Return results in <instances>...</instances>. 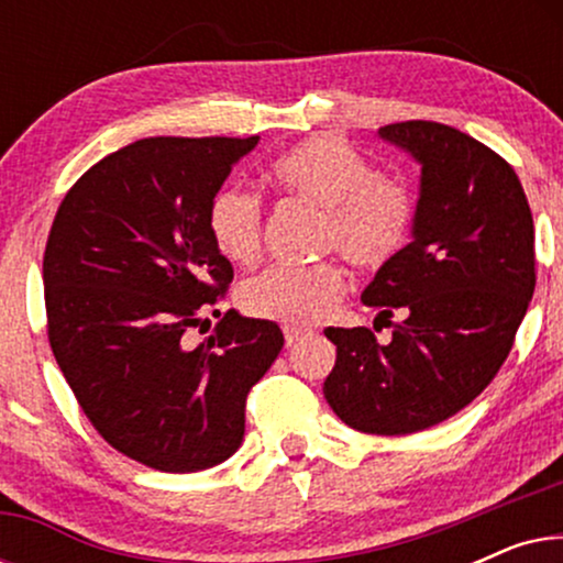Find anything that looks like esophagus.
Here are the masks:
<instances>
[{"mask_svg": "<svg viewBox=\"0 0 563 563\" xmlns=\"http://www.w3.org/2000/svg\"><path fill=\"white\" fill-rule=\"evenodd\" d=\"M310 333L307 330H299V328H284V341H287V345L291 349V345H297L302 338H307Z\"/></svg>", "mask_w": 563, "mask_h": 563, "instance_id": "obj_1", "label": "esophagus"}]
</instances>
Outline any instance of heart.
Listing matches in <instances>:
<instances>
[{
	"label": "heart",
	"mask_w": 563,
	"mask_h": 563,
	"mask_svg": "<svg viewBox=\"0 0 563 563\" xmlns=\"http://www.w3.org/2000/svg\"><path fill=\"white\" fill-rule=\"evenodd\" d=\"M272 179L287 195L322 210L320 249H338L353 266L382 268L410 241L418 202L407 184L376 176L368 161L341 137L318 135L272 164ZM261 199L256 191L222 187L207 210L212 243L233 264L249 266L261 251ZM335 261L314 266H272L243 284V310L261 320L307 328L328 318L345 291Z\"/></svg>",
	"instance_id": "1"
}]
</instances>
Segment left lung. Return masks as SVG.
Here are the masks:
<instances>
[{"label": "left lung", "instance_id": "8db88e82", "mask_svg": "<svg viewBox=\"0 0 563 563\" xmlns=\"http://www.w3.org/2000/svg\"><path fill=\"white\" fill-rule=\"evenodd\" d=\"M379 137L420 164L412 241L376 272L364 305L402 314L387 345L328 328L325 399L361 433H418L479 397L512 349L536 289V233L518 174L456 128L407 120Z\"/></svg>", "mask_w": 563, "mask_h": 563}]
</instances>
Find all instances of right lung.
<instances>
[{
  "mask_svg": "<svg viewBox=\"0 0 563 563\" xmlns=\"http://www.w3.org/2000/svg\"><path fill=\"white\" fill-rule=\"evenodd\" d=\"M256 145L258 135L143 137L91 166L53 220L43 256L53 356L99 435L156 472L233 456L245 397L284 345L276 322L235 310L187 345L233 282L207 210Z\"/></svg>",
  "mask_w": 563,
  "mask_h": 563,
  "instance_id": "1",
  "label": "right lung"
}]
</instances>
